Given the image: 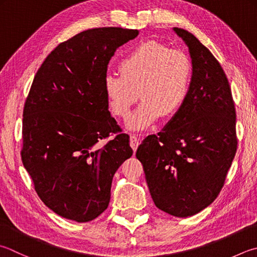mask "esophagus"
Here are the masks:
<instances>
[{"mask_svg": "<svg viewBox=\"0 0 257 257\" xmlns=\"http://www.w3.org/2000/svg\"><path fill=\"white\" fill-rule=\"evenodd\" d=\"M130 145H131V148L133 149L134 152L137 151V149L139 147V139L135 137V135H131L130 137Z\"/></svg>", "mask_w": 257, "mask_h": 257, "instance_id": "obj_1", "label": "esophagus"}]
</instances>
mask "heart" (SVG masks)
I'll list each match as a JSON object with an SVG mask.
<instances>
[{"instance_id":"obj_1","label":"heart","mask_w":257,"mask_h":257,"mask_svg":"<svg viewBox=\"0 0 257 257\" xmlns=\"http://www.w3.org/2000/svg\"><path fill=\"white\" fill-rule=\"evenodd\" d=\"M118 70L104 77V91L112 113L123 118L140 94L142 101L128 119L130 130H147L162 115L177 114L190 93V58L157 41L139 45L120 60Z\"/></svg>"}]
</instances>
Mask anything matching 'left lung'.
<instances>
[{"instance_id":"1","label":"left lung","mask_w":257,"mask_h":257,"mask_svg":"<svg viewBox=\"0 0 257 257\" xmlns=\"http://www.w3.org/2000/svg\"><path fill=\"white\" fill-rule=\"evenodd\" d=\"M173 31L191 58L190 93L161 132L144 140L137 158L159 209L189 217L209 206L224 186L237 149L236 113L219 62L192 33Z\"/></svg>"}]
</instances>
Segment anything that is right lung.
<instances>
[{
	"label": "right lung",
	"mask_w": 257,
	"mask_h": 257,
	"mask_svg": "<svg viewBox=\"0 0 257 257\" xmlns=\"http://www.w3.org/2000/svg\"><path fill=\"white\" fill-rule=\"evenodd\" d=\"M139 30L96 28L60 43L37 71L24 104L21 158L48 208L87 222L108 207L115 172L132 157L112 117L104 77L118 47ZM110 133L115 138L104 146Z\"/></svg>",
	"instance_id": "obj_1"
}]
</instances>
